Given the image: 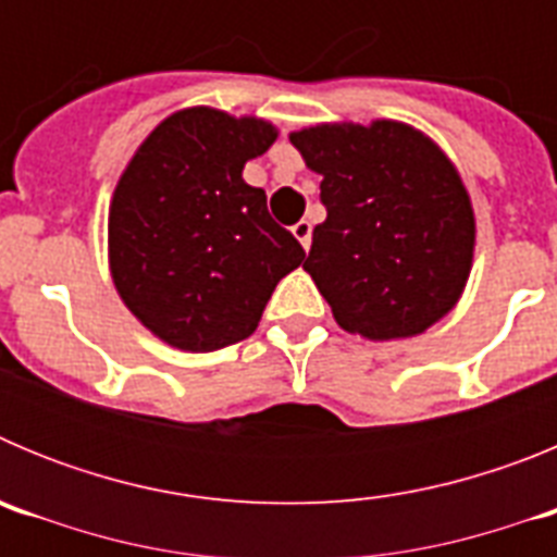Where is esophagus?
<instances>
[{"mask_svg":"<svg viewBox=\"0 0 557 557\" xmlns=\"http://www.w3.org/2000/svg\"><path fill=\"white\" fill-rule=\"evenodd\" d=\"M293 234L295 239L304 245V250H309V245H312V223H309V220H298V223L293 225Z\"/></svg>","mask_w":557,"mask_h":557,"instance_id":"34e87169","label":"esophagus"}]
</instances>
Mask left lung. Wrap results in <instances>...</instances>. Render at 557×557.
<instances>
[{"label": "left lung", "mask_w": 557, "mask_h": 557, "mask_svg": "<svg viewBox=\"0 0 557 557\" xmlns=\"http://www.w3.org/2000/svg\"><path fill=\"white\" fill-rule=\"evenodd\" d=\"M321 175L326 220L304 270L346 332L421 334L460 298L474 256V211L460 175L416 127L379 120L289 133Z\"/></svg>", "instance_id": "obj_1"}]
</instances>
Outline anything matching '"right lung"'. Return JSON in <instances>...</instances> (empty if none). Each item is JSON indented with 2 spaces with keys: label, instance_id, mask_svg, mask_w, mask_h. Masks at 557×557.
I'll list each match as a JSON object with an SVG mask.
<instances>
[{
  "label": "right lung",
  "instance_id": "1",
  "mask_svg": "<svg viewBox=\"0 0 557 557\" xmlns=\"http://www.w3.org/2000/svg\"><path fill=\"white\" fill-rule=\"evenodd\" d=\"M275 141L264 120L214 108L172 113L122 172L108 214L116 293L156 337L218 351L256 332L275 284L304 262L245 161Z\"/></svg>",
  "mask_w": 557,
  "mask_h": 557
}]
</instances>
